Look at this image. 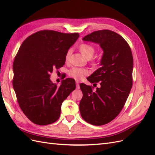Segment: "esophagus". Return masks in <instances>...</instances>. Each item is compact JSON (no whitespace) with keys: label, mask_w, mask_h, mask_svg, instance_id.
I'll list each match as a JSON object with an SVG mask.
<instances>
[{"label":"esophagus","mask_w":155,"mask_h":155,"mask_svg":"<svg viewBox=\"0 0 155 155\" xmlns=\"http://www.w3.org/2000/svg\"><path fill=\"white\" fill-rule=\"evenodd\" d=\"M76 88L78 89L79 88V82L78 81H76Z\"/></svg>","instance_id":"34e87169"}]
</instances>
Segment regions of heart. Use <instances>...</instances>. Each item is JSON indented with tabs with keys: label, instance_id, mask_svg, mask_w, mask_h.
<instances>
[{
	"label": "heart",
	"instance_id": "obj_1",
	"mask_svg": "<svg viewBox=\"0 0 155 155\" xmlns=\"http://www.w3.org/2000/svg\"><path fill=\"white\" fill-rule=\"evenodd\" d=\"M79 50L88 59L91 58L94 54L96 51V48L94 46L92 45L88 44V43H83L81 44L79 47ZM71 50H69L66 54V61H68L70 55H71ZM69 76L76 79V80H81L87 74H88V71L86 69L79 68V67H73L69 70L68 72Z\"/></svg>",
	"mask_w": 155,
	"mask_h": 155
}]
</instances>
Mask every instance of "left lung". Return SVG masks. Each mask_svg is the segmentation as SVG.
<instances>
[{
    "label": "left lung",
    "mask_w": 155,
    "mask_h": 155,
    "mask_svg": "<svg viewBox=\"0 0 155 155\" xmlns=\"http://www.w3.org/2000/svg\"><path fill=\"white\" fill-rule=\"evenodd\" d=\"M83 41L100 44L104 50L101 67L87 78L100 88L80 84L83 97L79 110L83 119L94 125L109 123L118 116L133 86V58L129 44L117 33L109 30L94 31Z\"/></svg>",
    "instance_id": "1"
}]
</instances>
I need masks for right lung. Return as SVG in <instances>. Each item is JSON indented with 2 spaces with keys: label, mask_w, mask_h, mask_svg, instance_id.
<instances>
[{
  "label": "right lung",
  "mask_w": 155,
  "mask_h": 155,
  "mask_svg": "<svg viewBox=\"0 0 155 155\" xmlns=\"http://www.w3.org/2000/svg\"><path fill=\"white\" fill-rule=\"evenodd\" d=\"M78 33L41 30L23 41L14 59L13 87L19 107L28 118L39 125L51 124L60 116L62 103L76 88L67 78L60 86L50 81L54 69L62 67Z\"/></svg>",
  "instance_id": "obj_1"
}]
</instances>
